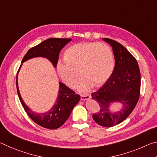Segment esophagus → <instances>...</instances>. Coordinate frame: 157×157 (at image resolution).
<instances>
[{
  "instance_id": "34e87169",
  "label": "esophagus",
  "mask_w": 157,
  "mask_h": 157,
  "mask_svg": "<svg viewBox=\"0 0 157 157\" xmlns=\"http://www.w3.org/2000/svg\"><path fill=\"white\" fill-rule=\"evenodd\" d=\"M81 100H89L91 98V95L89 94H85V95H81Z\"/></svg>"
}]
</instances>
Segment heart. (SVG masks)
<instances>
[{"instance_id":"b5f03b06","label":"heart","mask_w":157,"mask_h":157,"mask_svg":"<svg viewBox=\"0 0 157 157\" xmlns=\"http://www.w3.org/2000/svg\"><path fill=\"white\" fill-rule=\"evenodd\" d=\"M114 65L113 52L109 45L82 42L69 47L65 52V59L58 60L56 67L63 83L71 88L75 86L80 72L83 76L78 89L85 92L95 84H105L112 74Z\"/></svg>"}]
</instances>
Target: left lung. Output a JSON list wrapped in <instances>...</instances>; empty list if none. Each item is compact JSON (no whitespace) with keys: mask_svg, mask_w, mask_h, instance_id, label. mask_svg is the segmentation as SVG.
Wrapping results in <instances>:
<instances>
[{"mask_svg":"<svg viewBox=\"0 0 157 157\" xmlns=\"http://www.w3.org/2000/svg\"><path fill=\"white\" fill-rule=\"evenodd\" d=\"M102 39L112 48L115 66L109 79L91 94L100 106L99 112L92 117L100 125L110 127L125 120L136 107L140 96V73L136 59L123 45L113 39ZM114 101L124 104L120 113L112 114L108 109Z\"/></svg>","mask_w":157,"mask_h":157,"instance_id":"1","label":"left lung"}]
</instances>
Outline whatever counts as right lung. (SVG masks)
<instances>
[{
  "label": "right lung",
  "instance_id": "obj_1",
  "mask_svg": "<svg viewBox=\"0 0 157 157\" xmlns=\"http://www.w3.org/2000/svg\"><path fill=\"white\" fill-rule=\"evenodd\" d=\"M71 41V39L51 38L47 39L29 50L23 58L22 63L31 58L44 57L48 59L53 66L56 67L60 51ZM17 89L21 105L29 117L37 124L50 129H57L62 126L68 118L73 107L78 104L80 99L79 95L75 94V92L66 86L65 84L59 83V91L55 105L48 112L36 113L32 111L21 98L18 88L17 75Z\"/></svg>",
  "mask_w": 157,
  "mask_h": 157
}]
</instances>
